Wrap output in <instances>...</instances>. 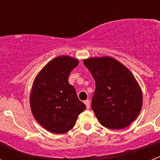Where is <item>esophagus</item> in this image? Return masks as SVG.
I'll list each match as a JSON object with an SVG mask.
<instances>
[{"mask_svg":"<svg viewBox=\"0 0 160 160\" xmlns=\"http://www.w3.org/2000/svg\"><path fill=\"white\" fill-rule=\"evenodd\" d=\"M84 103H85V104H86V106H87V109L90 108V100H89V99L86 100V101L84 102Z\"/></svg>","mask_w":160,"mask_h":160,"instance_id":"1","label":"esophagus"}]
</instances>
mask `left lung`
I'll list each match as a JSON object with an SVG mask.
<instances>
[{"mask_svg": "<svg viewBox=\"0 0 160 160\" xmlns=\"http://www.w3.org/2000/svg\"><path fill=\"white\" fill-rule=\"evenodd\" d=\"M95 81L91 109L100 123L109 129H122L140 112L141 89L128 69L110 57L83 61Z\"/></svg>", "mask_w": 160, "mask_h": 160, "instance_id": "1", "label": "left lung"}]
</instances>
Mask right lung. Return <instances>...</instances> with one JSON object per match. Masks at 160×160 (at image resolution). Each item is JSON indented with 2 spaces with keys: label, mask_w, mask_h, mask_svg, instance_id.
Instances as JSON below:
<instances>
[{
  "label": "right lung",
  "mask_w": 160,
  "mask_h": 160,
  "mask_svg": "<svg viewBox=\"0 0 160 160\" xmlns=\"http://www.w3.org/2000/svg\"><path fill=\"white\" fill-rule=\"evenodd\" d=\"M78 61L60 56L50 61L35 78L30 94V107L35 119L47 131L63 134L73 128L86 105L78 99L68 82Z\"/></svg>",
  "instance_id": "add662e5"
}]
</instances>
